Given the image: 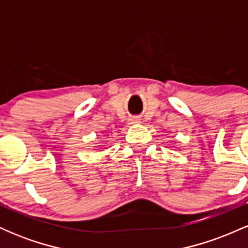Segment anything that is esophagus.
I'll list each match as a JSON object with an SVG mask.
<instances>
[{
  "label": "esophagus",
  "mask_w": 248,
  "mask_h": 248,
  "mask_svg": "<svg viewBox=\"0 0 248 248\" xmlns=\"http://www.w3.org/2000/svg\"><path fill=\"white\" fill-rule=\"evenodd\" d=\"M136 122H139L138 120H132V124H136Z\"/></svg>",
  "instance_id": "1"
}]
</instances>
